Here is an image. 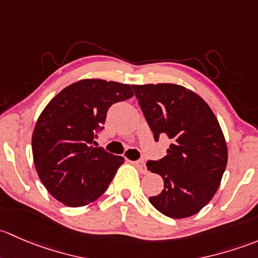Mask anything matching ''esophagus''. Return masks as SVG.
<instances>
[{
	"label": "esophagus",
	"mask_w": 258,
	"mask_h": 258,
	"mask_svg": "<svg viewBox=\"0 0 258 258\" xmlns=\"http://www.w3.org/2000/svg\"><path fill=\"white\" fill-rule=\"evenodd\" d=\"M134 164H135V166H137V168H138V170H139V171L142 172V174H147L148 170H147V168H145L144 160H138V161H135Z\"/></svg>",
	"instance_id": "1"
}]
</instances>
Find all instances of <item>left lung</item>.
Returning a JSON list of instances; mask_svg holds the SVG:
<instances>
[{
	"label": "left lung",
	"instance_id": "1",
	"mask_svg": "<svg viewBox=\"0 0 258 258\" xmlns=\"http://www.w3.org/2000/svg\"><path fill=\"white\" fill-rule=\"evenodd\" d=\"M154 140L166 135V155L149 160L148 170L164 179V190L149 201L171 219L198 214L219 188L227 147L216 116L196 93L177 84L133 86Z\"/></svg>",
	"mask_w": 258,
	"mask_h": 258
}]
</instances>
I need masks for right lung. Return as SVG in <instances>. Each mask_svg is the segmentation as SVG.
I'll return each instance as SVG.
<instances>
[{"mask_svg": "<svg viewBox=\"0 0 258 258\" xmlns=\"http://www.w3.org/2000/svg\"><path fill=\"white\" fill-rule=\"evenodd\" d=\"M133 95L129 84L83 79L44 108L32 135V151L39 179L53 198L79 208L104 194L124 159L94 148L95 139L108 109Z\"/></svg>", "mask_w": 258, "mask_h": 258, "instance_id": "obj_1", "label": "right lung"}]
</instances>
